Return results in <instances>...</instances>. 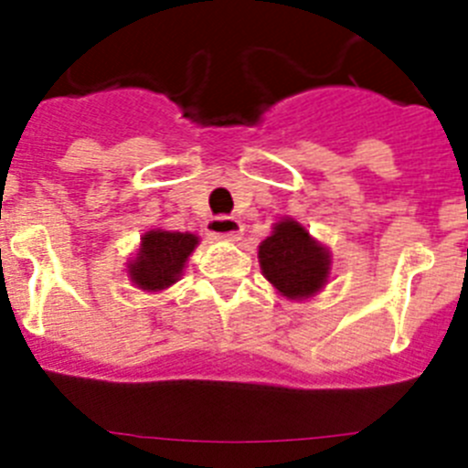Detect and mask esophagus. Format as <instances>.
Segmentation results:
<instances>
[{
	"label": "esophagus",
	"instance_id": "obj_1",
	"mask_svg": "<svg viewBox=\"0 0 468 468\" xmlns=\"http://www.w3.org/2000/svg\"><path fill=\"white\" fill-rule=\"evenodd\" d=\"M206 231H208V237L218 239V241H239L243 234V225L237 218L220 215V218H210Z\"/></svg>",
	"mask_w": 468,
	"mask_h": 468
}]
</instances>
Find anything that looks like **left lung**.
Here are the masks:
<instances>
[{"mask_svg": "<svg viewBox=\"0 0 468 468\" xmlns=\"http://www.w3.org/2000/svg\"><path fill=\"white\" fill-rule=\"evenodd\" d=\"M262 276L285 300H309L324 291L333 270L330 248L309 234L295 218H281L258 246Z\"/></svg>", "mask_w": 468, "mask_h": 468, "instance_id": "1", "label": "left lung"}]
</instances>
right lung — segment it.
Segmentation results:
<instances>
[{
  "label": "right lung",
  "instance_id": "1",
  "mask_svg": "<svg viewBox=\"0 0 468 468\" xmlns=\"http://www.w3.org/2000/svg\"><path fill=\"white\" fill-rule=\"evenodd\" d=\"M198 246L192 231L156 229L144 231L135 255L126 262L128 281L143 292H161L180 281L189 255Z\"/></svg>",
  "mask_w": 468,
  "mask_h": 468
}]
</instances>
